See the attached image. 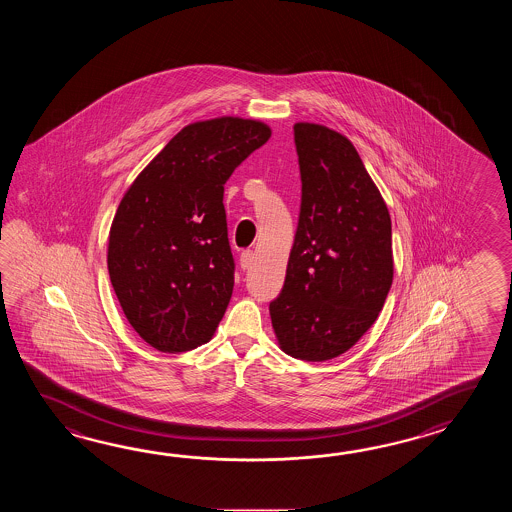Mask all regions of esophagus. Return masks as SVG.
<instances>
[{
  "instance_id": "obj_1",
  "label": "esophagus",
  "mask_w": 512,
  "mask_h": 512,
  "mask_svg": "<svg viewBox=\"0 0 512 512\" xmlns=\"http://www.w3.org/2000/svg\"><path fill=\"white\" fill-rule=\"evenodd\" d=\"M252 261H254V252L252 251H243L240 256V265L243 271H247V269H251Z\"/></svg>"
}]
</instances>
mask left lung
I'll use <instances>...</instances> for the list:
<instances>
[{
  "label": "left lung",
  "instance_id": "1",
  "mask_svg": "<svg viewBox=\"0 0 512 512\" xmlns=\"http://www.w3.org/2000/svg\"><path fill=\"white\" fill-rule=\"evenodd\" d=\"M302 201L282 291L269 305L280 348L322 362L377 320L392 287V219L355 146L320 124H294Z\"/></svg>",
  "mask_w": 512,
  "mask_h": 512
}]
</instances>
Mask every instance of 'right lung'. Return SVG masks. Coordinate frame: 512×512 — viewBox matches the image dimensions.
Returning <instances> with one entry per match:
<instances>
[{"mask_svg": "<svg viewBox=\"0 0 512 512\" xmlns=\"http://www.w3.org/2000/svg\"><path fill=\"white\" fill-rule=\"evenodd\" d=\"M269 137L258 120L190 124L122 197L109 230V280L131 327L153 348L201 346L225 315L236 263L223 190Z\"/></svg>", "mask_w": 512, "mask_h": 512, "instance_id": "right-lung-1", "label": "right lung"}]
</instances>
